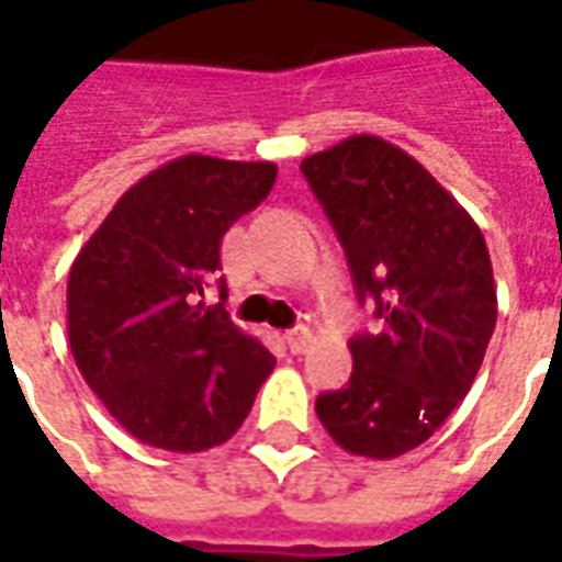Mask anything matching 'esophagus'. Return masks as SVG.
<instances>
[{
	"mask_svg": "<svg viewBox=\"0 0 562 562\" xmlns=\"http://www.w3.org/2000/svg\"><path fill=\"white\" fill-rule=\"evenodd\" d=\"M288 348L293 351V355H303L305 348L312 346V330L308 327H293V330H288Z\"/></svg>",
	"mask_w": 562,
	"mask_h": 562,
	"instance_id": "1",
	"label": "esophagus"
}]
</instances>
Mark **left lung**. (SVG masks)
<instances>
[{
  "label": "left lung",
  "instance_id": "left-lung-1",
  "mask_svg": "<svg viewBox=\"0 0 562 562\" xmlns=\"http://www.w3.org/2000/svg\"><path fill=\"white\" fill-rule=\"evenodd\" d=\"M342 241L361 303L382 330L355 336L351 379L315 401L351 456L416 450L471 392L495 330L481 226L401 146L355 134L300 165Z\"/></svg>",
  "mask_w": 562,
  "mask_h": 562
}]
</instances>
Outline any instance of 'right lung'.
<instances>
[{"instance_id":"right-lung-1","label":"right lung","mask_w":562,"mask_h":562,"mask_svg":"<svg viewBox=\"0 0 562 562\" xmlns=\"http://www.w3.org/2000/svg\"><path fill=\"white\" fill-rule=\"evenodd\" d=\"M274 177L272 161L173 158L115 201L69 269L76 367L112 419L149 447L226 443L274 370L272 351L223 303H204L223 235Z\"/></svg>"}]
</instances>
